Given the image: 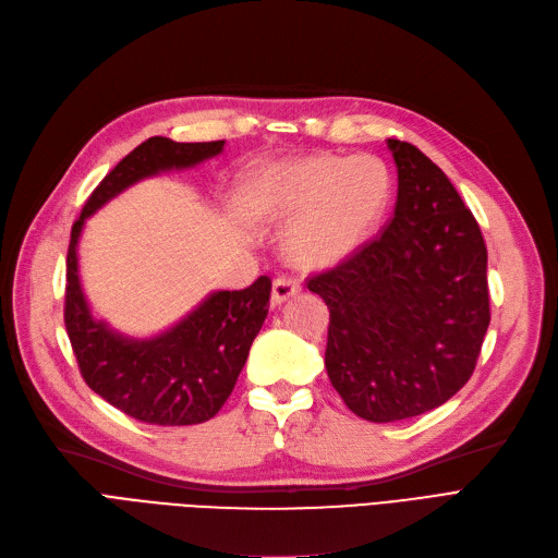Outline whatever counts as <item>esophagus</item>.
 Instances as JSON below:
<instances>
[{
  "label": "esophagus",
  "instance_id": "34e87169",
  "mask_svg": "<svg viewBox=\"0 0 558 558\" xmlns=\"http://www.w3.org/2000/svg\"><path fill=\"white\" fill-rule=\"evenodd\" d=\"M300 291H302L300 283H298L295 279H291V277H279V279H275V283H272V306L283 304L286 300H291V298L298 295Z\"/></svg>",
  "mask_w": 558,
  "mask_h": 558
}]
</instances>
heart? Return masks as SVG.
Returning <instances> with one entry per match:
<instances>
[{
    "label": "heart",
    "mask_w": 558,
    "mask_h": 558,
    "mask_svg": "<svg viewBox=\"0 0 558 558\" xmlns=\"http://www.w3.org/2000/svg\"><path fill=\"white\" fill-rule=\"evenodd\" d=\"M391 173L373 155H306L258 169L242 206L256 221H295L286 250L304 267L333 265L373 238L391 198Z\"/></svg>",
    "instance_id": "obj_1"
}]
</instances>
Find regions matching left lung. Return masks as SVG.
<instances>
[{
  "label": "left lung",
  "instance_id": "obj_1",
  "mask_svg": "<svg viewBox=\"0 0 558 558\" xmlns=\"http://www.w3.org/2000/svg\"><path fill=\"white\" fill-rule=\"evenodd\" d=\"M387 146L398 169L389 225L331 270L308 277V291L329 308L331 387L373 423L447 403L472 377L489 325L478 221L416 146Z\"/></svg>",
  "mask_w": 558,
  "mask_h": 558
}]
</instances>
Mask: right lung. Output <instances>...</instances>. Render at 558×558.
Masks as SVG:
<instances>
[{
    "instance_id": "right-lung-1",
    "label": "right lung",
    "mask_w": 558,
    "mask_h": 558,
    "mask_svg": "<svg viewBox=\"0 0 558 558\" xmlns=\"http://www.w3.org/2000/svg\"><path fill=\"white\" fill-rule=\"evenodd\" d=\"M221 148L225 140H146L102 178L71 231L63 320L80 373L109 405L153 426H194L227 403L267 316L272 281L258 277L242 291H217L158 337L130 339L92 316L77 275V240L84 221L130 185L162 171L196 167Z\"/></svg>"
}]
</instances>
